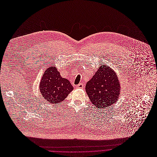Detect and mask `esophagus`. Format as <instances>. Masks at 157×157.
<instances>
[{
	"instance_id": "esophagus-1",
	"label": "esophagus",
	"mask_w": 157,
	"mask_h": 157,
	"mask_svg": "<svg viewBox=\"0 0 157 157\" xmlns=\"http://www.w3.org/2000/svg\"><path fill=\"white\" fill-rule=\"evenodd\" d=\"M83 87H84V85L82 83H80L78 85V88H83Z\"/></svg>"
}]
</instances>
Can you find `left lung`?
Here are the masks:
<instances>
[{"label":"left lung","instance_id":"1","mask_svg":"<svg viewBox=\"0 0 157 157\" xmlns=\"http://www.w3.org/2000/svg\"><path fill=\"white\" fill-rule=\"evenodd\" d=\"M117 75L110 67L102 65L86 84V92L95 108H104L117 103L121 95Z\"/></svg>","mask_w":157,"mask_h":157}]
</instances>
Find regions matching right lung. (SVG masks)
I'll use <instances>...</instances> for the list:
<instances>
[{
	"label": "right lung",
	"mask_w": 157,
	"mask_h": 157,
	"mask_svg": "<svg viewBox=\"0 0 157 157\" xmlns=\"http://www.w3.org/2000/svg\"><path fill=\"white\" fill-rule=\"evenodd\" d=\"M39 85L44 98L51 104L61 103L74 89L70 81L61 76L56 66L47 68Z\"/></svg>",
	"instance_id": "add662e5"
}]
</instances>
